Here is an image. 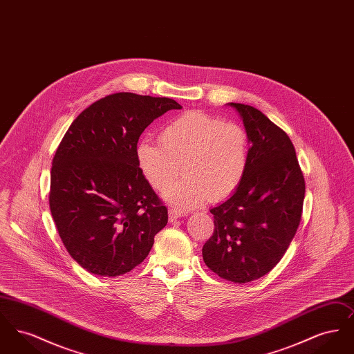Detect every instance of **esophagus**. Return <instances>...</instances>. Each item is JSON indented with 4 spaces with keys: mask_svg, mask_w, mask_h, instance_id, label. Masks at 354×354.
<instances>
[{
    "mask_svg": "<svg viewBox=\"0 0 354 354\" xmlns=\"http://www.w3.org/2000/svg\"><path fill=\"white\" fill-rule=\"evenodd\" d=\"M169 220H171V221H174V220L182 218V216H183V212H180V211L175 209V208H171V209L169 211Z\"/></svg>",
    "mask_w": 354,
    "mask_h": 354,
    "instance_id": "34e87169",
    "label": "esophagus"
}]
</instances>
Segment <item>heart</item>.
<instances>
[{
  "instance_id": "obj_1",
  "label": "heart",
  "mask_w": 354,
  "mask_h": 354,
  "mask_svg": "<svg viewBox=\"0 0 354 354\" xmlns=\"http://www.w3.org/2000/svg\"><path fill=\"white\" fill-rule=\"evenodd\" d=\"M138 166L156 191H163L180 165L185 178L165 191L179 211L235 194L250 163V138L236 123L201 111H187L162 127L159 143L142 139L135 150Z\"/></svg>"
}]
</instances>
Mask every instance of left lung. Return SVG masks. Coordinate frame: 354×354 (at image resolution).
I'll list each match as a JSON object with an SVG mask.
<instances>
[{
  "mask_svg": "<svg viewBox=\"0 0 354 354\" xmlns=\"http://www.w3.org/2000/svg\"><path fill=\"white\" fill-rule=\"evenodd\" d=\"M250 138V163L235 194L211 208L215 230L203 245L205 266L243 284L263 277L281 260L299 228L305 182L289 136L260 110L228 103Z\"/></svg>",
  "mask_w": 354,
  "mask_h": 354,
  "instance_id": "1",
  "label": "left lung"
}]
</instances>
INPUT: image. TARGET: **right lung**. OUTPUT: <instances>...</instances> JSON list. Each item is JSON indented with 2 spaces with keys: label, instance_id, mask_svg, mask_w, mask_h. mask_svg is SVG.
<instances>
[{
  "label": "right lung",
  "instance_id": "add662e5",
  "mask_svg": "<svg viewBox=\"0 0 354 354\" xmlns=\"http://www.w3.org/2000/svg\"><path fill=\"white\" fill-rule=\"evenodd\" d=\"M182 106L117 93L74 119L53 158L51 216L70 256L87 272L115 277L139 266L169 221L136 160L145 129Z\"/></svg>",
  "mask_w": 354,
  "mask_h": 354
}]
</instances>
